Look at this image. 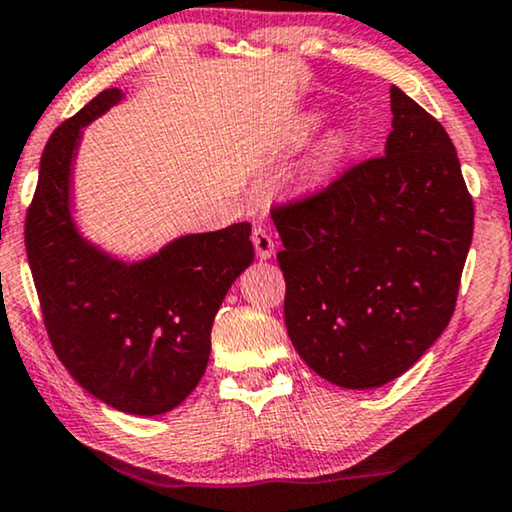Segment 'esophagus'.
<instances>
[{"instance_id": "34e87169", "label": "esophagus", "mask_w": 512, "mask_h": 512, "mask_svg": "<svg viewBox=\"0 0 512 512\" xmlns=\"http://www.w3.org/2000/svg\"><path fill=\"white\" fill-rule=\"evenodd\" d=\"M251 242H254L256 256L261 258V261H268V258L275 254V237L270 235L268 228L256 226L254 233H251Z\"/></svg>"}]
</instances>
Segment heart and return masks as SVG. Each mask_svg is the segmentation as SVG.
<instances>
[{
	"label": "heart",
	"instance_id": "obj_1",
	"mask_svg": "<svg viewBox=\"0 0 512 512\" xmlns=\"http://www.w3.org/2000/svg\"><path fill=\"white\" fill-rule=\"evenodd\" d=\"M317 123H319L317 116L305 118L303 132L312 130ZM345 149H347V139L342 137V135H335V137L328 139V142L324 144V149H321V167H324V170H328V167H333L342 158V153H345Z\"/></svg>",
	"mask_w": 512,
	"mask_h": 512
}]
</instances>
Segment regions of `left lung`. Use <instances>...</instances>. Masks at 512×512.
<instances>
[{
	"instance_id": "left-lung-1",
	"label": "left lung",
	"mask_w": 512,
	"mask_h": 512,
	"mask_svg": "<svg viewBox=\"0 0 512 512\" xmlns=\"http://www.w3.org/2000/svg\"><path fill=\"white\" fill-rule=\"evenodd\" d=\"M391 114L384 156L272 209L286 333L314 373L345 389L396 380L438 340L473 240L450 135L396 86Z\"/></svg>"
}]
</instances>
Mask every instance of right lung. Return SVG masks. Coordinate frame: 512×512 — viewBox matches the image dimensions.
<instances>
[{"instance_id": "right-lung-1", "label": "right lung", "mask_w": 512, "mask_h": 512, "mask_svg": "<svg viewBox=\"0 0 512 512\" xmlns=\"http://www.w3.org/2000/svg\"><path fill=\"white\" fill-rule=\"evenodd\" d=\"M123 100L102 90L41 153L25 219L27 261L44 326L69 375L128 415H163L205 375L212 324L230 284L254 261L247 221L184 235L125 263L90 244L72 216V165L83 128Z\"/></svg>"}]
</instances>
